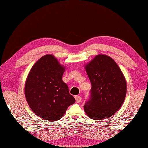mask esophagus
<instances>
[{"mask_svg":"<svg viewBox=\"0 0 148 148\" xmlns=\"http://www.w3.org/2000/svg\"><path fill=\"white\" fill-rule=\"evenodd\" d=\"M75 100H76V101H77V102H78V103L81 102V101H82V97H81L79 96H76L75 97Z\"/></svg>","mask_w":148,"mask_h":148,"instance_id":"esophagus-1","label":"esophagus"}]
</instances>
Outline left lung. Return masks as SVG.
Instances as JSON below:
<instances>
[{
    "mask_svg": "<svg viewBox=\"0 0 148 148\" xmlns=\"http://www.w3.org/2000/svg\"><path fill=\"white\" fill-rule=\"evenodd\" d=\"M91 83L90 97L84 106L86 115L99 120L113 115L123 104L127 83L118 65L111 57L96 56L85 66Z\"/></svg>",
    "mask_w": 148,
    "mask_h": 148,
    "instance_id": "obj_1",
    "label": "left lung"
}]
</instances>
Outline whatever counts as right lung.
Segmentation results:
<instances>
[{
    "label": "right lung",
    "mask_w": 148,
    "mask_h": 148,
    "mask_svg": "<svg viewBox=\"0 0 148 148\" xmlns=\"http://www.w3.org/2000/svg\"><path fill=\"white\" fill-rule=\"evenodd\" d=\"M64 71V66L51 54L42 57L31 68L25 93L30 108L38 117L49 121L59 120L69 106L75 102L68 86L62 81Z\"/></svg>",
    "instance_id": "1"
}]
</instances>
